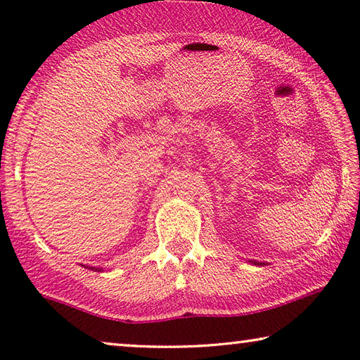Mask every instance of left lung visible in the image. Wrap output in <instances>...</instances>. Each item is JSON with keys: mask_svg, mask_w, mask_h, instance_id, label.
Listing matches in <instances>:
<instances>
[{"mask_svg": "<svg viewBox=\"0 0 360 360\" xmlns=\"http://www.w3.org/2000/svg\"><path fill=\"white\" fill-rule=\"evenodd\" d=\"M250 264H255V266H267L269 262H258V261H248Z\"/></svg>", "mask_w": 360, "mask_h": 360, "instance_id": "8db88e82", "label": "left lung"}]
</instances>
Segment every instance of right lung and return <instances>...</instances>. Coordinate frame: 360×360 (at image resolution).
<instances>
[{"instance_id": "1", "label": "right lung", "mask_w": 360, "mask_h": 360, "mask_svg": "<svg viewBox=\"0 0 360 360\" xmlns=\"http://www.w3.org/2000/svg\"><path fill=\"white\" fill-rule=\"evenodd\" d=\"M80 266H82V264H80ZM84 267L85 269H91V270H94V272H102V269H99V267L98 269L96 267H88V266H85V264H84Z\"/></svg>"}]
</instances>
